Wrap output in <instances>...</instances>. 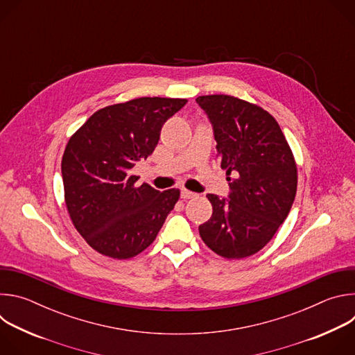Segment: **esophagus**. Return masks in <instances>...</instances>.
<instances>
[{"instance_id": "34e87169", "label": "esophagus", "mask_w": 355, "mask_h": 355, "mask_svg": "<svg viewBox=\"0 0 355 355\" xmlns=\"http://www.w3.org/2000/svg\"><path fill=\"white\" fill-rule=\"evenodd\" d=\"M193 196H196V193H193V192H191L188 189H181V198L182 199H191Z\"/></svg>"}]
</instances>
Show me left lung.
Listing matches in <instances>:
<instances>
[{
  "mask_svg": "<svg viewBox=\"0 0 355 355\" xmlns=\"http://www.w3.org/2000/svg\"><path fill=\"white\" fill-rule=\"evenodd\" d=\"M229 195L208 193L214 212L199 226L204 243L225 259L256 254L286 219L296 195L297 171L277 121L263 108L230 95H204Z\"/></svg>",
  "mask_w": 355,
  "mask_h": 355,
  "instance_id": "8db88e82",
  "label": "left lung"
}]
</instances>
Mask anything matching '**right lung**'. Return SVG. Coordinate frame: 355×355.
<instances>
[{
  "mask_svg": "<svg viewBox=\"0 0 355 355\" xmlns=\"http://www.w3.org/2000/svg\"><path fill=\"white\" fill-rule=\"evenodd\" d=\"M187 99L143 96L96 111L70 137L62 175L70 218L98 252L126 260L155 241L180 189L160 192L132 175L153 153L164 122Z\"/></svg>",
  "mask_w": 355,
  "mask_h": 355,
  "instance_id": "right-lung-1",
  "label": "right lung"
}]
</instances>
